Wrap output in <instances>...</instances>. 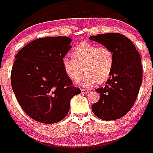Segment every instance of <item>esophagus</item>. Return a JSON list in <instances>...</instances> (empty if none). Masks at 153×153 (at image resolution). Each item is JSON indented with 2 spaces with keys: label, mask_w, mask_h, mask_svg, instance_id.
<instances>
[{
  "label": "esophagus",
  "mask_w": 153,
  "mask_h": 153,
  "mask_svg": "<svg viewBox=\"0 0 153 153\" xmlns=\"http://www.w3.org/2000/svg\"><path fill=\"white\" fill-rule=\"evenodd\" d=\"M80 91H81V92H82L83 94H86L89 91L88 89H85V88H81V89H80Z\"/></svg>",
  "instance_id": "esophagus-1"
}]
</instances>
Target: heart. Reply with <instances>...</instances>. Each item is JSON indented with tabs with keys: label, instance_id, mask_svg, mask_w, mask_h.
Returning a JSON list of instances; mask_svg holds the SVG:
<instances>
[{
	"label": "heart",
	"instance_id": "heart-1",
	"mask_svg": "<svg viewBox=\"0 0 153 153\" xmlns=\"http://www.w3.org/2000/svg\"><path fill=\"white\" fill-rule=\"evenodd\" d=\"M72 57H64L62 67L68 77L74 81L80 79L84 68L85 73L79 84L84 88L93 86L98 81H106L113 70V51L107 46L81 42L73 50Z\"/></svg>",
	"mask_w": 153,
	"mask_h": 153
}]
</instances>
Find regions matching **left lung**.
Wrapping results in <instances>:
<instances>
[{
  "label": "left lung",
  "instance_id": "8db88e82",
  "mask_svg": "<svg viewBox=\"0 0 153 153\" xmlns=\"http://www.w3.org/2000/svg\"><path fill=\"white\" fill-rule=\"evenodd\" d=\"M89 39L111 49L114 57L113 70L106 85L96 89L100 100L92 105L91 110L102 120L118 119L131 109L138 95L142 81L140 56L134 43L118 33L90 36Z\"/></svg>",
  "mask_w": 153,
  "mask_h": 153
}]
</instances>
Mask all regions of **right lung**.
I'll return each mask as SVG.
<instances>
[{
  "mask_svg": "<svg viewBox=\"0 0 153 153\" xmlns=\"http://www.w3.org/2000/svg\"><path fill=\"white\" fill-rule=\"evenodd\" d=\"M71 42L66 36L40 38L15 57L13 90L22 109L37 122L52 124L62 120L69 113L71 99L80 93L62 67Z\"/></svg>",
  "mask_w": 153,
  "mask_h": 153,
  "instance_id": "1",
  "label": "right lung"
}]
</instances>
